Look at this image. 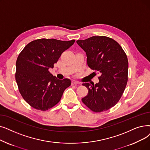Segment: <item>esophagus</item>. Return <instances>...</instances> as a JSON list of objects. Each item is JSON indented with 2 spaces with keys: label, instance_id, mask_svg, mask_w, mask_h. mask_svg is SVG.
<instances>
[{
  "label": "esophagus",
  "instance_id": "34e87169",
  "mask_svg": "<svg viewBox=\"0 0 150 150\" xmlns=\"http://www.w3.org/2000/svg\"><path fill=\"white\" fill-rule=\"evenodd\" d=\"M80 83V82L77 81H75V80H72V81H71V84H72V85H74V84H79Z\"/></svg>",
  "mask_w": 150,
  "mask_h": 150
}]
</instances>
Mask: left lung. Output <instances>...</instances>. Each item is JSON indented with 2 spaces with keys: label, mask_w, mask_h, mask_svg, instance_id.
<instances>
[{
  "label": "left lung",
  "mask_w": 150,
  "mask_h": 150,
  "mask_svg": "<svg viewBox=\"0 0 150 150\" xmlns=\"http://www.w3.org/2000/svg\"><path fill=\"white\" fill-rule=\"evenodd\" d=\"M86 52L88 66L99 74L96 84L83 83L88 94L81 99L96 113L107 111L118 103L128 80V60L120 45L105 36H93L76 41Z\"/></svg>",
  "instance_id": "left-lung-1"
}]
</instances>
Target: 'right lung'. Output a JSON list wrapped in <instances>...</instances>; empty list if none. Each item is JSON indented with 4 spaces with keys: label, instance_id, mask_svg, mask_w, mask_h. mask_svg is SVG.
Listing matches in <instances>:
<instances>
[{
    "label": "right lung",
    "instance_id": "obj_1",
    "mask_svg": "<svg viewBox=\"0 0 150 150\" xmlns=\"http://www.w3.org/2000/svg\"><path fill=\"white\" fill-rule=\"evenodd\" d=\"M75 41L37 39L29 43L19 53L15 79L19 93L30 106L46 111L60 101L71 81L67 79L58 80L49 69L54 67L61 54Z\"/></svg>",
    "mask_w": 150,
    "mask_h": 150
}]
</instances>
